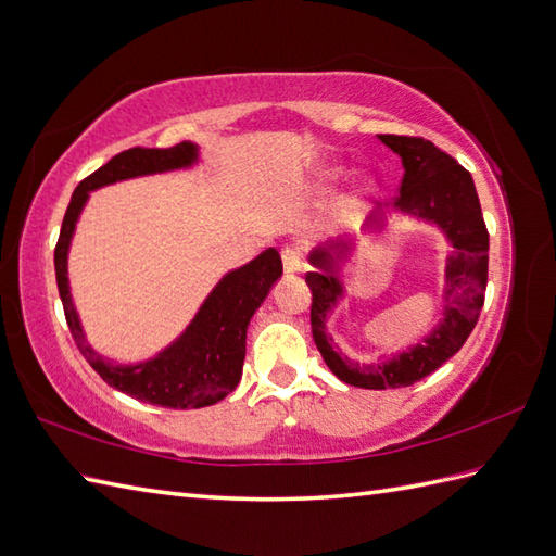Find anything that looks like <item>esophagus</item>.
I'll return each instance as SVG.
<instances>
[{"label":"esophagus","mask_w":556,"mask_h":556,"mask_svg":"<svg viewBox=\"0 0 556 556\" xmlns=\"http://www.w3.org/2000/svg\"><path fill=\"white\" fill-rule=\"evenodd\" d=\"M281 263H283V269H287V273H301V269L305 267L303 251L295 249V247H287L281 251Z\"/></svg>","instance_id":"34e87169"}]
</instances>
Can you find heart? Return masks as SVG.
<instances>
[{"label":"heart","instance_id":"1","mask_svg":"<svg viewBox=\"0 0 556 556\" xmlns=\"http://www.w3.org/2000/svg\"><path fill=\"white\" fill-rule=\"evenodd\" d=\"M339 175H341L339 167H329V170L319 173V179H321V182H331V179H337Z\"/></svg>","mask_w":556,"mask_h":556}]
</instances>
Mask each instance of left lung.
<instances>
[{"mask_svg": "<svg viewBox=\"0 0 556 556\" xmlns=\"http://www.w3.org/2000/svg\"><path fill=\"white\" fill-rule=\"evenodd\" d=\"M386 147L403 159V182L393 201V208L412 213L438 225L453 243V253L445 267V317L433 329L431 337L415 345L407 353L377 365L351 363L341 357L331 339L327 337V313L337 305L343 287L337 275L339 257L351 251V241L331 243L329 249L309 253V263L317 269L307 273L305 281L313 291L309 305V325L317 351L325 357L327 367L345 383L357 389H403L429 377L443 363H447L464 341L469 339L476 321H479L485 283H488V229L483 223L479 193H476L469 170L433 141L405 135H379ZM371 225L379 223V215H371ZM337 248L338 253L330 251Z\"/></svg>", "mask_w": 556, "mask_h": 556, "instance_id": "obj_1", "label": "left lung"}]
</instances>
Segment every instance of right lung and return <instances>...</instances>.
I'll list each match as a JSON object with an SVG mask.
<instances>
[{"instance_id": "1", "label": "right lung", "mask_w": 556, "mask_h": 556, "mask_svg": "<svg viewBox=\"0 0 556 556\" xmlns=\"http://www.w3.org/2000/svg\"><path fill=\"white\" fill-rule=\"evenodd\" d=\"M197 156V147L189 144V141H182V144H175L170 149L137 147L113 156L106 165H101L97 173L85 177L75 187L54 249L56 283L63 313H66L68 329L87 363L113 389L132 395L141 400V403L170 409L208 407L237 389L243 357H247L249 321L281 275L279 253L275 249H267L255 261L225 275L208 299H205L199 315L193 317L182 337L170 348H165L161 355L149 359V363L130 367L106 363L85 343L80 319H77L71 301L66 257L75 223L80 217L89 191L103 185L121 182V179L127 177L177 170V167L191 165Z\"/></svg>"}]
</instances>
